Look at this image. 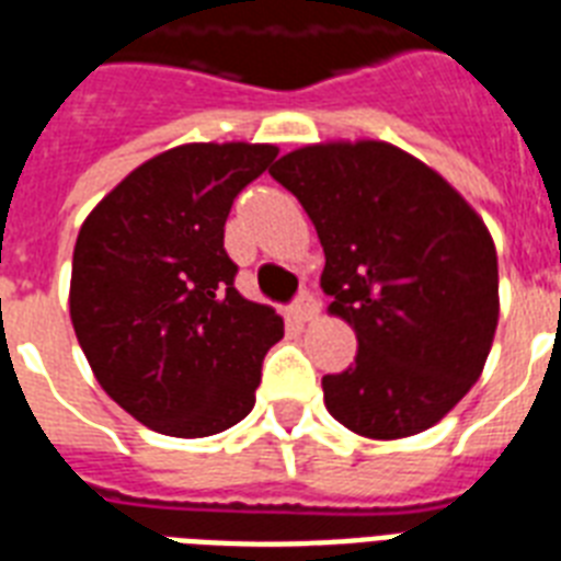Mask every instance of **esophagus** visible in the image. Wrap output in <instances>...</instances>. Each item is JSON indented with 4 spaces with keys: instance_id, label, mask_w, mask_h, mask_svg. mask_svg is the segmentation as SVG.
<instances>
[{
    "instance_id": "obj_1",
    "label": "esophagus",
    "mask_w": 561,
    "mask_h": 561,
    "mask_svg": "<svg viewBox=\"0 0 561 561\" xmlns=\"http://www.w3.org/2000/svg\"><path fill=\"white\" fill-rule=\"evenodd\" d=\"M318 312H321V307H318V301L309 293H304L293 307V316L298 318V321H304V324H307V321H316Z\"/></svg>"
}]
</instances>
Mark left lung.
I'll list each match as a JSON object with an SVG mask.
<instances>
[{"mask_svg":"<svg viewBox=\"0 0 561 561\" xmlns=\"http://www.w3.org/2000/svg\"><path fill=\"white\" fill-rule=\"evenodd\" d=\"M324 245L327 312L356 333V365L324 376L353 434L400 440L463 400L499 327V254L481 214L434 168L376 138L318 141L268 170Z\"/></svg>","mask_w":561,"mask_h":561,"instance_id":"8db88e82","label":"left lung"}]
</instances>
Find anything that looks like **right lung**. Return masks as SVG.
Listing matches in <instances>:
<instances>
[{
	"label": "right lung",
	"instance_id": "right-lung-1",
	"mask_svg": "<svg viewBox=\"0 0 561 561\" xmlns=\"http://www.w3.org/2000/svg\"><path fill=\"white\" fill-rule=\"evenodd\" d=\"M275 145L194 141L147 159L80 226L69 316L101 388L168 437H210L254 408L284 318L234 289V196Z\"/></svg>",
	"mask_w": 561,
	"mask_h": 561
}]
</instances>
